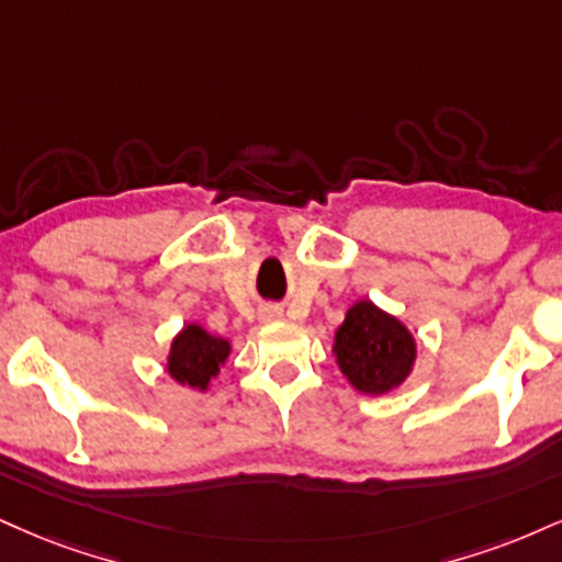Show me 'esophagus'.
Here are the masks:
<instances>
[{
  "instance_id": "34e87169",
  "label": "esophagus",
  "mask_w": 562,
  "mask_h": 562,
  "mask_svg": "<svg viewBox=\"0 0 562 562\" xmlns=\"http://www.w3.org/2000/svg\"><path fill=\"white\" fill-rule=\"evenodd\" d=\"M261 316H263V319H267V322H272V319H280L282 311H280V308H267Z\"/></svg>"
}]
</instances>
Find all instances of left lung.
<instances>
[{
	"mask_svg": "<svg viewBox=\"0 0 562 562\" xmlns=\"http://www.w3.org/2000/svg\"><path fill=\"white\" fill-rule=\"evenodd\" d=\"M333 356L350 387L361 395H387L414 371L418 342L408 324L363 299L335 329Z\"/></svg>",
	"mask_w": 562,
	"mask_h": 562,
	"instance_id": "obj_1",
	"label": "left lung"
}]
</instances>
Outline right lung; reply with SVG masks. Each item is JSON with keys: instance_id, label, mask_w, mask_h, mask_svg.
I'll return each instance as SVG.
<instances>
[{"instance_id": "obj_1", "label": "right lung", "mask_w": 562, "mask_h": 562, "mask_svg": "<svg viewBox=\"0 0 562 562\" xmlns=\"http://www.w3.org/2000/svg\"><path fill=\"white\" fill-rule=\"evenodd\" d=\"M233 346L227 337L212 335L199 322H188L178 335L172 337L170 353H167V374L182 387L206 392L212 380L225 367Z\"/></svg>"}]
</instances>
